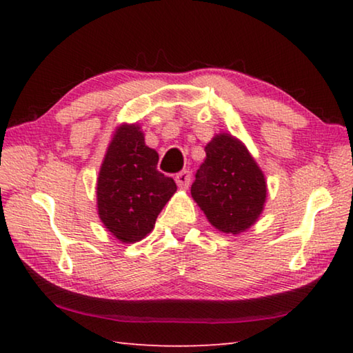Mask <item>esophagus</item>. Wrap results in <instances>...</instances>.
I'll return each instance as SVG.
<instances>
[{"instance_id": "34e87169", "label": "esophagus", "mask_w": 353, "mask_h": 353, "mask_svg": "<svg viewBox=\"0 0 353 353\" xmlns=\"http://www.w3.org/2000/svg\"><path fill=\"white\" fill-rule=\"evenodd\" d=\"M190 182H191L190 171H181L179 174H176V183L181 190H187L190 187Z\"/></svg>"}]
</instances>
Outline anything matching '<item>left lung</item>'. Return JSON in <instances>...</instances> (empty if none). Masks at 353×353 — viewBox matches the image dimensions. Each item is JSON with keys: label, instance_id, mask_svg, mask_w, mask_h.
Listing matches in <instances>:
<instances>
[{"label": "left lung", "instance_id": "left-lung-1", "mask_svg": "<svg viewBox=\"0 0 353 353\" xmlns=\"http://www.w3.org/2000/svg\"><path fill=\"white\" fill-rule=\"evenodd\" d=\"M266 179L241 140L219 132L205 145V160L196 171L191 198L214 229L240 235L265 208Z\"/></svg>", "mask_w": 353, "mask_h": 353}]
</instances>
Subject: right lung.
Returning a JSON list of instances; mask_svg holds the SVG:
<instances>
[{"mask_svg":"<svg viewBox=\"0 0 353 353\" xmlns=\"http://www.w3.org/2000/svg\"><path fill=\"white\" fill-rule=\"evenodd\" d=\"M159 154L146 146L137 123L115 129L97 181L101 223L121 243H137L151 234L155 219L176 193V182L157 171Z\"/></svg>","mask_w":353,"mask_h":353,"instance_id":"add662e5","label":"right lung"}]
</instances>
